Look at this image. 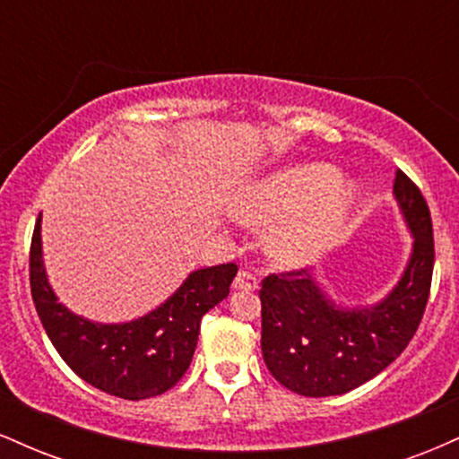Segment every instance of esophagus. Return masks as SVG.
<instances>
[{
  "instance_id": "esophagus-1",
  "label": "esophagus",
  "mask_w": 459,
  "mask_h": 459,
  "mask_svg": "<svg viewBox=\"0 0 459 459\" xmlns=\"http://www.w3.org/2000/svg\"><path fill=\"white\" fill-rule=\"evenodd\" d=\"M256 287H259L256 278L252 276L250 272H244V270L237 273L233 281V289H237V291H255Z\"/></svg>"
}]
</instances>
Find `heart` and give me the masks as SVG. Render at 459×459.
<instances>
[{
	"instance_id": "1",
	"label": "heart",
	"mask_w": 459,
	"mask_h": 459,
	"mask_svg": "<svg viewBox=\"0 0 459 459\" xmlns=\"http://www.w3.org/2000/svg\"><path fill=\"white\" fill-rule=\"evenodd\" d=\"M356 186L325 163L284 168L247 187L235 215L252 226L270 224L263 246L273 263L302 267L334 244L350 218Z\"/></svg>"
}]
</instances>
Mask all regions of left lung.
<instances>
[{
	"instance_id": "obj_1",
	"label": "left lung",
	"mask_w": 459,
	"mask_h": 459,
	"mask_svg": "<svg viewBox=\"0 0 459 459\" xmlns=\"http://www.w3.org/2000/svg\"><path fill=\"white\" fill-rule=\"evenodd\" d=\"M393 196L412 250L402 278L380 302L341 307L307 270L263 281V360L289 391L304 397L354 391L397 360L419 328L434 272L431 218L420 189L402 170L394 172Z\"/></svg>"
}]
</instances>
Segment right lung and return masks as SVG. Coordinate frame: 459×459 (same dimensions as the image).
Here are the masks:
<instances>
[{
  "label": "right lung",
  "mask_w": 459,
  "mask_h": 459,
  "mask_svg": "<svg viewBox=\"0 0 459 459\" xmlns=\"http://www.w3.org/2000/svg\"><path fill=\"white\" fill-rule=\"evenodd\" d=\"M40 218L30 250V284L36 313L51 343L83 382L114 397H157L181 380L192 362L200 319L229 296L235 263L192 272L166 302L144 317L99 324L68 310L47 278Z\"/></svg>",
  "instance_id": "right-lung-1"
}]
</instances>
